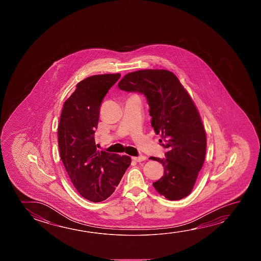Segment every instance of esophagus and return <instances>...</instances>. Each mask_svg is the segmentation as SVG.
I'll return each mask as SVG.
<instances>
[{
  "label": "esophagus",
  "instance_id": "1",
  "mask_svg": "<svg viewBox=\"0 0 261 261\" xmlns=\"http://www.w3.org/2000/svg\"><path fill=\"white\" fill-rule=\"evenodd\" d=\"M133 160H135V161H137V162H142V161H144L146 159V156L145 155H139V156H133Z\"/></svg>",
  "mask_w": 261,
  "mask_h": 261
}]
</instances>
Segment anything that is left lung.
<instances>
[{
    "mask_svg": "<svg viewBox=\"0 0 261 261\" xmlns=\"http://www.w3.org/2000/svg\"><path fill=\"white\" fill-rule=\"evenodd\" d=\"M118 87L145 95L151 125L167 149L166 158H150L165 169L162 177L153 183L155 190L169 200L188 197L203 167L206 148L205 128L192 99L178 78L167 70L127 73Z\"/></svg>",
    "mask_w": 261,
    "mask_h": 261,
    "instance_id": "8db88e82",
    "label": "left lung"
}]
</instances>
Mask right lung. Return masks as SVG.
Wrapping results in <instances>:
<instances>
[{"mask_svg":"<svg viewBox=\"0 0 261 261\" xmlns=\"http://www.w3.org/2000/svg\"><path fill=\"white\" fill-rule=\"evenodd\" d=\"M120 76V73L99 74L78 83L61 114V159L77 191L92 202L110 197L131 164L127 155L98 151L94 142L100 106Z\"/></svg>","mask_w":261,"mask_h":261,"instance_id":"add662e5","label":"right lung"}]
</instances>
